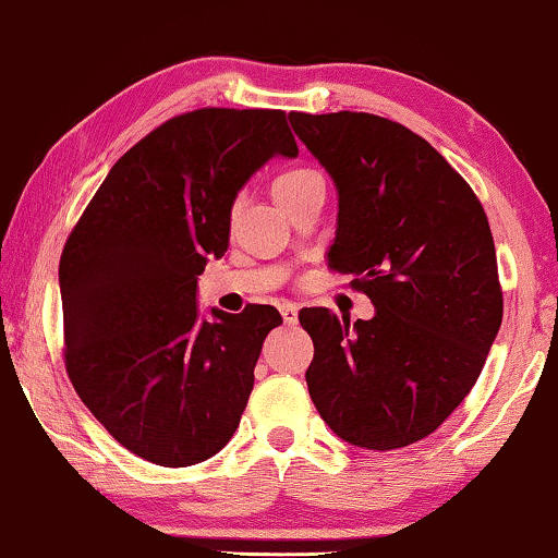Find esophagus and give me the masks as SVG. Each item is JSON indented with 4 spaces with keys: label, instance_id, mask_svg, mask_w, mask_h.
<instances>
[{
    "label": "esophagus",
    "instance_id": "34e87169",
    "mask_svg": "<svg viewBox=\"0 0 558 558\" xmlns=\"http://www.w3.org/2000/svg\"><path fill=\"white\" fill-rule=\"evenodd\" d=\"M281 319L284 324H296L299 322V306L296 304H281Z\"/></svg>",
    "mask_w": 558,
    "mask_h": 558
}]
</instances>
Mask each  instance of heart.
I'll return each mask as SVG.
<instances>
[{"label":"heart","instance_id":"obj_1","mask_svg":"<svg viewBox=\"0 0 558 558\" xmlns=\"http://www.w3.org/2000/svg\"><path fill=\"white\" fill-rule=\"evenodd\" d=\"M308 174H314V171H308V169L287 171V174H281V177L277 179V182H274V194H281V192L291 190V186H296L299 182H304V179H306Z\"/></svg>","mask_w":558,"mask_h":558}]
</instances>
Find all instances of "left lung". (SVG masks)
I'll use <instances>...</instances> for the list:
<instances>
[{
  "label": "left lung",
  "mask_w": 558,
  "mask_h": 558,
  "mask_svg": "<svg viewBox=\"0 0 558 558\" xmlns=\"http://www.w3.org/2000/svg\"><path fill=\"white\" fill-rule=\"evenodd\" d=\"M339 194L329 267L354 274L372 319L299 314L306 387L339 439L391 451L424 439L474 387L504 299L482 202L422 136L364 111H291Z\"/></svg>",
  "instance_id": "obj_1"
}]
</instances>
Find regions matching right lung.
Returning a JSON list of instances; mask_svg holds the SVG:
<instances>
[{
    "instance_id": "right-lung-1",
    "label": "right lung",
    "mask_w": 558,
    "mask_h": 558,
    "mask_svg": "<svg viewBox=\"0 0 558 558\" xmlns=\"http://www.w3.org/2000/svg\"><path fill=\"white\" fill-rule=\"evenodd\" d=\"M296 154L279 109L186 111L109 169L66 239V374L97 422L151 464H199L236 432L281 314L250 304L204 319L196 277L227 252L239 190Z\"/></svg>"
}]
</instances>
